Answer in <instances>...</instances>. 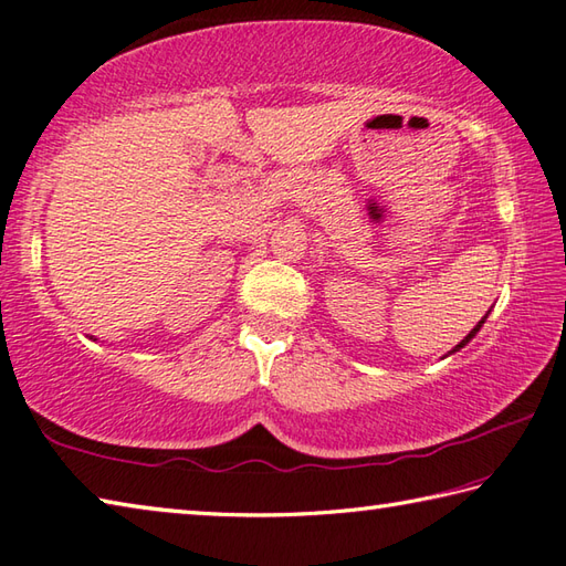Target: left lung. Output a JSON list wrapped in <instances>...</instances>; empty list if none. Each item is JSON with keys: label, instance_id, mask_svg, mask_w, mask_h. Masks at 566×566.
Masks as SVG:
<instances>
[{"label": "left lung", "instance_id": "obj_1", "mask_svg": "<svg viewBox=\"0 0 566 566\" xmlns=\"http://www.w3.org/2000/svg\"><path fill=\"white\" fill-rule=\"evenodd\" d=\"M483 324H485V318H483V321H479V326H475V328H473V331H471V334H469V336H467V338H463V340H461V343H459V346H457V348H453V350H451V353H457V350H461V348H463V346H467V343H469V340H471V338H473V336H475V334H479V331H481V326H483Z\"/></svg>", "mask_w": 566, "mask_h": 566}]
</instances>
